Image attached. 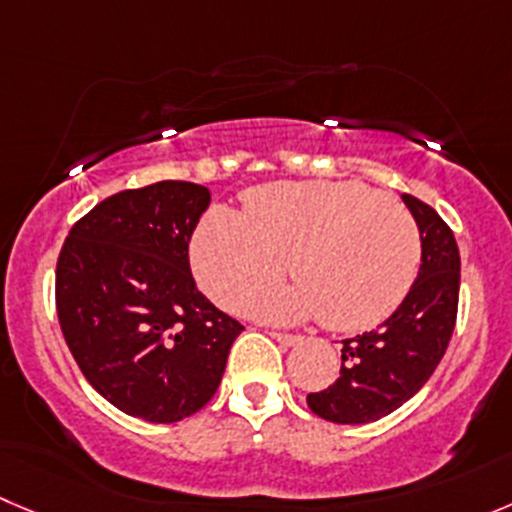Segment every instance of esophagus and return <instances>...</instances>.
<instances>
[{"label":"esophagus","mask_w":512,"mask_h":512,"mask_svg":"<svg viewBox=\"0 0 512 512\" xmlns=\"http://www.w3.org/2000/svg\"><path fill=\"white\" fill-rule=\"evenodd\" d=\"M271 339H276L279 344H284V347H291V344L301 342L299 334H286V332H269Z\"/></svg>","instance_id":"34e87169"}]
</instances>
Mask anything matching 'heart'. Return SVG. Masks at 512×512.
I'll return each mask as SVG.
<instances>
[{
    "label": "heart",
    "mask_w": 512,
    "mask_h": 512,
    "mask_svg": "<svg viewBox=\"0 0 512 512\" xmlns=\"http://www.w3.org/2000/svg\"><path fill=\"white\" fill-rule=\"evenodd\" d=\"M193 269L213 301L241 309L284 276L299 284L269 296V319L319 316L337 332L387 319L412 289L422 256L415 216L364 183H271L243 196V213L216 206L193 238Z\"/></svg>",
    "instance_id": "b5f03b06"
}]
</instances>
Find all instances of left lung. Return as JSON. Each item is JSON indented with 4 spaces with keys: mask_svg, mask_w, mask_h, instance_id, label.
Instances as JSON below:
<instances>
[{
    "mask_svg": "<svg viewBox=\"0 0 512 512\" xmlns=\"http://www.w3.org/2000/svg\"><path fill=\"white\" fill-rule=\"evenodd\" d=\"M402 201L420 228V274L382 326L344 339L339 377L306 397L321 420L362 425L389 415L420 392L450 344L460 299L457 241L435 208L407 193Z\"/></svg>",
    "mask_w": 512,
    "mask_h": 512,
    "instance_id": "left-lung-1",
    "label": "left lung"
}]
</instances>
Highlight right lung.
<instances>
[{"label": "right lung", "mask_w": 512, "mask_h": 512, "mask_svg": "<svg viewBox=\"0 0 512 512\" xmlns=\"http://www.w3.org/2000/svg\"><path fill=\"white\" fill-rule=\"evenodd\" d=\"M208 206L211 191L186 180L128 188L62 243V337L87 382L125 415L165 425L206 407L243 329L191 274L188 243Z\"/></svg>", "instance_id": "1"}]
</instances>
